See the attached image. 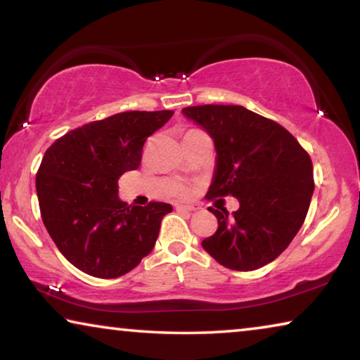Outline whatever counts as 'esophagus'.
<instances>
[{
    "label": "esophagus",
    "instance_id": "esophagus-1",
    "mask_svg": "<svg viewBox=\"0 0 360 360\" xmlns=\"http://www.w3.org/2000/svg\"><path fill=\"white\" fill-rule=\"evenodd\" d=\"M176 210H178L179 212H188V214H191V212L195 211V208H192V206H182V205L176 206Z\"/></svg>",
    "mask_w": 360,
    "mask_h": 360
}]
</instances>
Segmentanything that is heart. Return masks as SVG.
Here are the masks:
<instances>
[{
    "instance_id": "heart-1",
    "label": "heart",
    "mask_w": 360,
    "mask_h": 360,
    "mask_svg": "<svg viewBox=\"0 0 360 360\" xmlns=\"http://www.w3.org/2000/svg\"><path fill=\"white\" fill-rule=\"evenodd\" d=\"M174 195H178V197H187L188 191H187V188H184V187H178V188H176Z\"/></svg>"
}]
</instances>
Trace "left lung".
I'll list each match as a JSON object with an SVG mask.
<instances>
[{
	"label": "left lung",
	"instance_id": "8db88e82",
	"mask_svg": "<svg viewBox=\"0 0 360 360\" xmlns=\"http://www.w3.org/2000/svg\"><path fill=\"white\" fill-rule=\"evenodd\" d=\"M182 112L214 139L217 163L206 198L231 195L240 202L233 216L208 208L219 225L203 249L236 271L270 264L307 217L314 191L309 154L278 122L243 106H188Z\"/></svg>",
	"mask_w": 360,
	"mask_h": 360
}]
</instances>
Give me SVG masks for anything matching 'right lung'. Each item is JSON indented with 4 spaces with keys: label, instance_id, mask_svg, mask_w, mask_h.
Wrapping results in <instances>:
<instances>
[{
    "label": "right lung",
    "instance_id": "1",
    "mask_svg": "<svg viewBox=\"0 0 360 360\" xmlns=\"http://www.w3.org/2000/svg\"><path fill=\"white\" fill-rule=\"evenodd\" d=\"M173 111H127L58 138L36 173L41 217L66 260L90 276L131 271L157 241L173 206L120 202L117 181L141 163L146 139Z\"/></svg>",
    "mask_w": 360,
    "mask_h": 360
}]
</instances>
